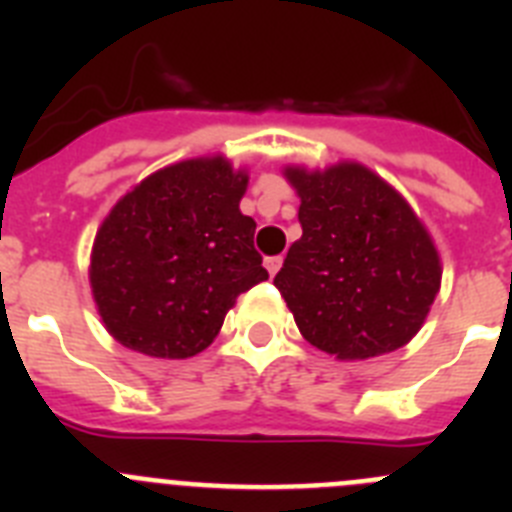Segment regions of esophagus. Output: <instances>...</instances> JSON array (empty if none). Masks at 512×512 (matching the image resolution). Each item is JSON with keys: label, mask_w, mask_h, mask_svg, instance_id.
Masks as SVG:
<instances>
[{"label": "esophagus", "mask_w": 512, "mask_h": 512, "mask_svg": "<svg viewBox=\"0 0 512 512\" xmlns=\"http://www.w3.org/2000/svg\"><path fill=\"white\" fill-rule=\"evenodd\" d=\"M264 266H266V271H269L271 277H274V274L282 269V256H269V259L264 261Z\"/></svg>", "instance_id": "obj_1"}]
</instances>
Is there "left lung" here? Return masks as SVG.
<instances>
[{"label":"left lung","mask_w":512,"mask_h":512,"mask_svg":"<svg viewBox=\"0 0 512 512\" xmlns=\"http://www.w3.org/2000/svg\"><path fill=\"white\" fill-rule=\"evenodd\" d=\"M302 238L274 284L305 341L341 361L410 341L441 289V256L408 200L372 169L287 166Z\"/></svg>","instance_id":"left-lung-1"}]
</instances>
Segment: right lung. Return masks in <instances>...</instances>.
Segmentation results:
<instances>
[{
    "mask_svg": "<svg viewBox=\"0 0 512 512\" xmlns=\"http://www.w3.org/2000/svg\"><path fill=\"white\" fill-rule=\"evenodd\" d=\"M248 171L187 158L135 184L104 217L89 284L104 328L130 351L189 359L215 341L238 295L269 279L241 200Z\"/></svg>",
    "mask_w": 512,
    "mask_h": 512,
    "instance_id": "obj_1",
    "label": "right lung"
}]
</instances>
